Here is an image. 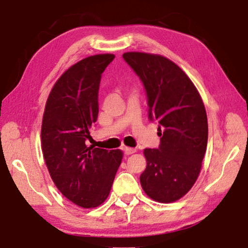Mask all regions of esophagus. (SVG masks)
<instances>
[{
  "label": "esophagus",
  "mask_w": 248,
  "mask_h": 248,
  "mask_svg": "<svg viewBox=\"0 0 248 248\" xmlns=\"http://www.w3.org/2000/svg\"><path fill=\"white\" fill-rule=\"evenodd\" d=\"M123 150H124V155H131V154L136 153L135 148H130V147H124V148H123Z\"/></svg>",
  "instance_id": "1"
}]
</instances>
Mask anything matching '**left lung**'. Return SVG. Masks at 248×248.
<instances>
[{
	"label": "left lung",
	"mask_w": 248,
	"mask_h": 248,
	"mask_svg": "<svg viewBox=\"0 0 248 248\" xmlns=\"http://www.w3.org/2000/svg\"><path fill=\"white\" fill-rule=\"evenodd\" d=\"M123 58L145 88L148 118L159 123L160 145L143 150L147 167L140 184L154 201L176 202L190 190L201 171L208 140L205 106L186 73L167 58L143 52Z\"/></svg>",
	"instance_id": "8db88e82"
}]
</instances>
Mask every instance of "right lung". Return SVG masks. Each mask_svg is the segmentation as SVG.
Wrapping results in <instances>:
<instances>
[{
	"mask_svg": "<svg viewBox=\"0 0 248 248\" xmlns=\"http://www.w3.org/2000/svg\"><path fill=\"white\" fill-rule=\"evenodd\" d=\"M113 54H97L73 64L51 90L41 141L51 178L60 193L83 208L101 205L111 189L123 151L88 147L99 113L102 72Z\"/></svg>",
	"mask_w": 248,
	"mask_h": 248,
	"instance_id": "1",
	"label": "right lung"
}]
</instances>
